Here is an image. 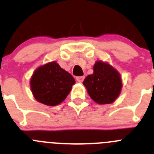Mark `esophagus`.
I'll return each mask as SVG.
<instances>
[{"instance_id":"34e87169","label":"esophagus","mask_w":154,"mask_h":154,"mask_svg":"<svg viewBox=\"0 0 154 154\" xmlns=\"http://www.w3.org/2000/svg\"><path fill=\"white\" fill-rule=\"evenodd\" d=\"M76 80H77L79 83H82L84 80V77H76Z\"/></svg>"}]
</instances>
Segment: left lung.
Returning a JSON list of instances; mask_svg holds the SVG:
<instances>
[{"label":"left lung","mask_w":154,"mask_h":154,"mask_svg":"<svg viewBox=\"0 0 154 154\" xmlns=\"http://www.w3.org/2000/svg\"><path fill=\"white\" fill-rule=\"evenodd\" d=\"M83 84L91 99L98 104H108L116 100L122 89L120 73L106 62L96 61L94 73L84 79Z\"/></svg>","instance_id":"8db88e82"}]
</instances>
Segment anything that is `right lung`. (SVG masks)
<instances>
[{"label": "right lung", "instance_id": "add662e5", "mask_svg": "<svg viewBox=\"0 0 154 154\" xmlns=\"http://www.w3.org/2000/svg\"><path fill=\"white\" fill-rule=\"evenodd\" d=\"M75 84L70 74L60 67L56 61L49 62L34 70L30 85L34 98L47 106L62 103Z\"/></svg>", "mask_w": 154, "mask_h": 154}]
</instances>
